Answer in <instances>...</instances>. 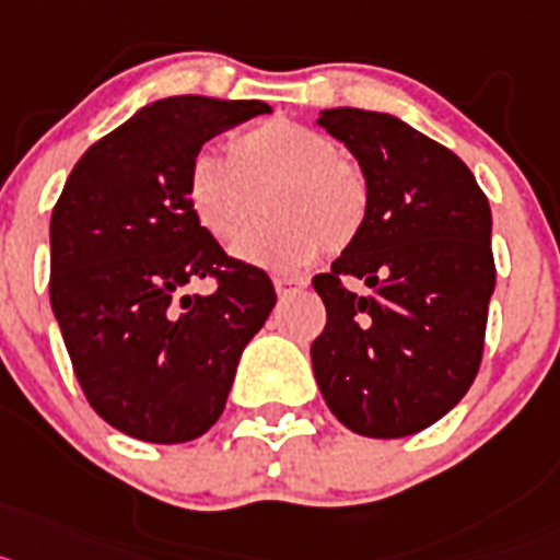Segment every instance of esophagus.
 I'll list each match as a JSON object with an SVG mask.
<instances>
[{"mask_svg":"<svg viewBox=\"0 0 560 560\" xmlns=\"http://www.w3.org/2000/svg\"><path fill=\"white\" fill-rule=\"evenodd\" d=\"M273 284H276V293H279V299H287V295L301 293V290L307 287V281H304V279H287V276H279V279H276Z\"/></svg>","mask_w":560,"mask_h":560,"instance_id":"1","label":"esophagus"}]
</instances>
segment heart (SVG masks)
Masks as SVG:
<instances>
[{"instance_id":"1","label":"heart","mask_w":560,"mask_h":560,"mask_svg":"<svg viewBox=\"0 0 560 560\" xmlns=\"http://www.w3.org/2000/svg\"><path fill=\"white\" fill-rule=\"evenodd\" d=\"M186 199L202 231L222 245L242 240L265 206L270 220L242 242L240 256L276 270L307 265L320 247L347 250L372 213V186L361 165L338 154L329 135L290 118L236 135L228 163L197 154Z\"/></svg>"}]
</instances>
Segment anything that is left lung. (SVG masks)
Masks as SVG:
<instances>
[{"label":"left lung","instance_id":"8db88e82","mask_svg":"<svg viewBox=\"0 0 560 560\" xmlns=\"http://www.w3.org/2000/svg\"><path fill=\"white\" fill-rule=\"evenodd\" d=\"M372 186L363 233L313 279L327 327L313 372L329 411L377 440L417 434L474 383L495 287L490 206L451 149L383 112L327 109ZM373 290L358 296L342 281Z\"/></svg>","mask_w":560,"mask_h":560}]
</instances>
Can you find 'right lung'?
<instances>
[{
  "label": "right lung",
  "mask_w": 560,
  "mask_h": 560,
  "mask_svg": "<svg viewBox=\"0 0 560 560\" xmlns=\"http://www.w3.org/2000/svg\"><path fill=\"white\" fill-rule=\"evenodd\" d=\"M261 101L179 95L92 143L52 208L50 304L86 402L143 442L197 440L220 420L247 340L276 304L265 270L202 231L186 174L202 143ZM211 278V296H188Z\"/></svg>",
  "instance_id": "obj_1"
}]
</instances>
